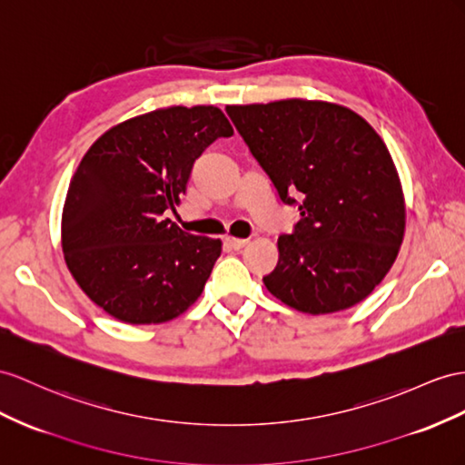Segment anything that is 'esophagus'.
I'll list each match as a JSON object with an SVG mask.
<instances>
[{
    "label": "esophagus",
    "mask_w": 465,
    "mask_h": 465,
    "mask_svg": "<svg viewBox=\"0 0 465 465\" xmlns=\"http://www.w3.org/2000/svg\"><path fill=\"white\" fill-rule=\"evenodd\" d=\"M225 243H228L232 249H235V252H240V249H243L249 243V240H240V237L228 235V237H225Z\"/></svg>",
    "instance_id": "34e87169"
}]
</instances>
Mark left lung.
<instances>
[{"label":"left lung","instance_id":"obj_1","mask_svg":"<svg viewBox=\"0 0 465 465\" xmlns=\"http://www.w3.org/2000/svg\"><path fill=\"white\" fill-rule=\"evenodd\" d=\"M225 112L279 200L301 210L292 233L279 237L267 291L308 314L361 302L395 263L404 235L402 188L383 139L361 115L328 102Z\"/></svg>","mask_w":465,"mask_h":465}]
</instances>
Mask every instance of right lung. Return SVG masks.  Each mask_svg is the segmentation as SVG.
I'll return each instance as SVG.
<instances>
[{
    "label": "right lung",
    "instance_id": "add662e5",
    "mask_svg": "<svg viewBox=\"0 0 465 465\" xmlns=\"http://www.w3.org/2000/svg\"><path fill=\"white\" fill-rule=\"evenodd\" d=\"M232 135L213 105H173L127 119L88 149L68 186L63 252L92 302L127 324H161L196 302L222 242L163 213L181 202L206 147Z\"/></svg>",
    "mask_w": 465,
    "mask_h": 465
}]
</instances>
